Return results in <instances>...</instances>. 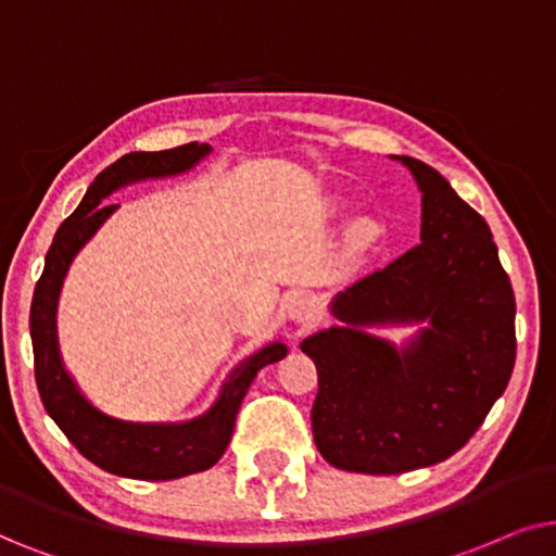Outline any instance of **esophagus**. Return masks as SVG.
Wrapping results in <instances>:
<instances>
[{
  "instance_id": "obj_1",
  "label": "esophagus",
  "mask_w": 556,
  "mask_h": 556,
  "mask_svg": "<svg viewBox=\"0 0 556 556\" xmlns=\"http://www.w3.org/2000/svg\"><path fill=\"white\" fill-rule=\"evenodd\" d=\"M315 315L317 307L307 294H294V298L287 302V317H290V323L298 325V328H307V325L315 320Z\"/></svg>"
}]
</instances>
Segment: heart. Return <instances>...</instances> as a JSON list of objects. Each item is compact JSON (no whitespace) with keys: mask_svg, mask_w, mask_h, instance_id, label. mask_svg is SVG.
Here are the masks:
<instances>
[{"mask_svg":"<svg viewBox=\"0 0 556 556\" xmlns=\"http://www.w3.org/2000/svg\"><path fill=\"white\" fill-rule=\"evenodd\" d=\"M355 236H358V241H364V243H366V241H368V236H371V231H368L366 226H361V228H358V233H355Z\"/></svg>","mask_w":556,"mask_h":556,"instance_id":"b5f03b06","label":"heart"}]
</instances>
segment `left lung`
Here are the masks:
<instances>
[{"label": "left lung", "instance_id": "1", "mask_svg": "<svg viewBox=\"0 0 556 556\" xmlns=\"http://www.w3.org/2000/svg\"><path fill=\"white\" fill-rule=\"evenodd\" d=\"M421 190L419 247L338 292L343 325L302 340L315 361L313 438L332 468L396 476L447 460L508 387L516 300L491 228L438 169L396 157ZM425 324L404 346L368 333Z\"/></svg>", "mask_w": 556, "mask_h": 556}]
</instances>
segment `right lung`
Masks as SVG:
<instances>
[{
	"instance_id": "add662e5",
	"label": "right lung",
	"mask_w": 556,
	"mask_h": 556,
	"mask_svg": "<svg viewBox=\"0 0 556 556\" xmlns=\"http://www.w3.org/2000/svg\"><path fill=\"white\" fill-rule=\"evenodd\" d=\"M205 154H211V147L198 142L162 152H131L96 175L84 201L58 228L46 256V269L33 294L29 336L35 353V381L46 412L86 460L122 478L175 480L213 468L231 442L236 414L251 381L264 366L277 364L287 355L282 340L258 348L228 374L216 404L188 421H124L109 417L80 394L76 381L65 371L58 348V298L73 258L116 211V205L103 201L129 182L188 173Z\"/></svg>"
}]
</instances>
